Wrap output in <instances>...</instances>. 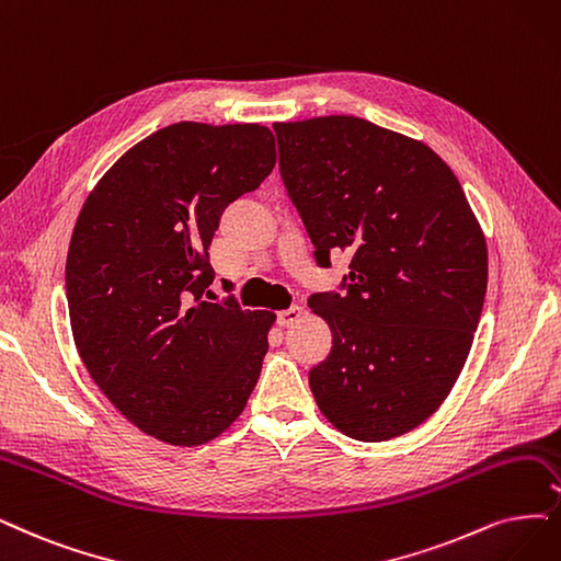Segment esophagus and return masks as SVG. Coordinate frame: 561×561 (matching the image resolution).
Returning a JSON list of instances; mask_svg holds the SVG:
<instances>
[{"instance_id": "obj_1", "label": "esophagus", "mask_w": 561, "mask_h": 561, "mask_svg": "<svg viewBox=\"0 0 561 561\" xmlns=\"http://www.w3.org/2000/svg\"><path fill=\"white\" fill-rule=\"evenodd\" d=\"M300 317H302V307L294 305L288 309H282V312L277 314V321H279V325H294L296 321H300Z\"/></svg>"}]
</instances>
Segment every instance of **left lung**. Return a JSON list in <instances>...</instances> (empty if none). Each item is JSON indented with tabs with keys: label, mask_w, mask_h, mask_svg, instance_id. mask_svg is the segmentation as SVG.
<instances>
[{
	"label": "left lung",
	"mask_w": 561,
	"mask_h": 561,
	"mask_svg": "<svg viewBox=\"0 0 561 561\" xmlns=\"http://www.w3.org/2000/svg\"><path fill=\"white\" fill-rule=\"evenodd\" d=\"M273 129L317 263L351 254L346 294L307 300L333 330L309 388L346 437H400L442 407L469 356L488 288L481 224L421 140L351 115Z\"/></svg>",
	"instance_id": "left-lung-1"
}]
</instances>
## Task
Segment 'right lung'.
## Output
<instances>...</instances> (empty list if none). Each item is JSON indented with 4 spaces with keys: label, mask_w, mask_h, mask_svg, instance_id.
I'll use <instances>...</instances> for the list:
<instances>
[{
    "label": "right lung",
    "mask_w": 561,
    "mask_h": 561,
    "mask_svg": "<svg viewBox=\"0 0 561 561\" xmlns=\"http://www.w3.org/2000/svg\"><path fill=\"white\" fill-rule=\"evenodd\" d=\"M275 159L261 124L178 122L124 152L78 215L67 256L76 348L103 396L159 442H213L259 381L275 312L203 294L221 213Z\"/></svg>",
    "instance_id": "add662e5"
}]
</instances>
